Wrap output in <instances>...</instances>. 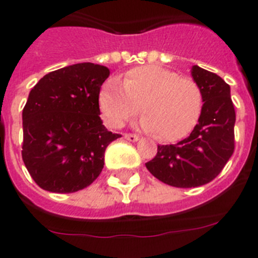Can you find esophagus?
<instances>
[{
    "label": "esophagus",
    "instance_id": "obj_1",
    "mask_svg": "<svg viewBox=\"0 0 258 258\" xmlns=\"http://www.w3.org/2000/svg\"><path fill=\"white\" fill-rule=\"evenodd\" d=\"M124 137H125V140L131 141V142H136V141L140 140V137L137 136V134H132V133L124 134Z\"/></svg>",
    "mask_w": 258,
    "mask_h": 258
}]
</instances>
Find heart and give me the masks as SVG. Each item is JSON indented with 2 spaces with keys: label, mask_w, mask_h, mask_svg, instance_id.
<instances>
[{
  "label": "heart",
  "mask_w": 258,
  "mask_h": 258,
  "mask_svg": "<svg viewBox=\"0 0 258 258\" xmlns=\"http://www.w3.org/2000/svg\"><path fill=\"white\" fill-rule=\"evenodd\" d=\"M121 88L108 80L98 102L109 126L120 127L140 111L142 126L159 141H177L192 131L203 108V92L191 77L159 66H141L124 75Z\"/></svg>",
  "instance_id": "heart-1"
}]
</instances>
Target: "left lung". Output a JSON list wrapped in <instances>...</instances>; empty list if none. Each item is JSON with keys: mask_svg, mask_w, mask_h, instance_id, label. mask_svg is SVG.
<instances>
[{"mask_svg": "<svg viewBox=\"0 0 258 258\" xmlns=\"http://www.w3.org/2000/svg\"><path fill=\"white\" fill-rule=\"evenodd\" d=\"M191 74L203 92L204 104L199 121L184 140L157 146L156 156L146 163L159 181L181 188L213 181L235 149V108L229 84L198 66H194Z\"/></svg>", "mask_w": 258, "mask_h": 258, "instance_id": "left-lung-1", "label": "left lung"}]
</instances>
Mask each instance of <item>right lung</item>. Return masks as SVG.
<instances>
[{
    "instance_id": "obj_1",
    "label": "right lung",
    "mask_w": 258,
    "mask_h": 258,
    "mask_svg": "<svg viewBox=\"0 0 258 258\" xmlns=\"http://www.w3.org/2000/svg\"><path fill=\"white\" fill-rule=\"evenodd\" d=\"M109 70L77 63L52 71L33 86L23 108L22 157L42 190L71 194L92 184L104 151L120 134L99 117V92Z\"/></svg>"
}]
</instances>
